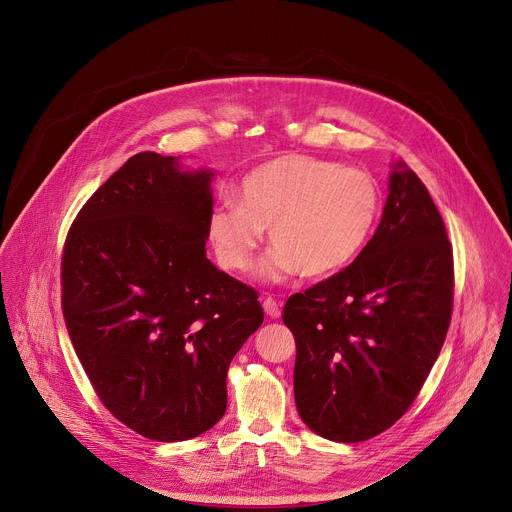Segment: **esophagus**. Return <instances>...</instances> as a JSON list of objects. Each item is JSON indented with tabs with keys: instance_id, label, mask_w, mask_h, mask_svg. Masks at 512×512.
<instances>
[{
	"instance_id": "esophagus-1",
	"label": "esophagus",
	"mask_w": 512,
	"mask_h": 512,
	"mask_svg": "<svg viewBox=\"0 0 512 512\" xmlns=\"http://www.w3.org/2000/svg\"><path fill=\"white\" fill-rule=\"evenodd\" d=\"M264 311H266V316H270V318H281V303L277 301V299H272V297H266L264 299Z\"/></svg>"
}]
</instances>
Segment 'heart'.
I'll return each instance as SVG.
<instances>
[{
  "instance_id": "heart-1",
  "label": "heart",
  "mask_w": 512,
  "mask_h": 512,
  "mask_svg": "<svg viewBox=\"0 0 512 512\" xmlns=\"http://www.w3.org/2000/svg\"><path fill=\"white\" fill-rule=\"evenodd\" d=\"M381 192L363 170L309 155H285L252 170L240 184V203L211 213L209 238L229 270H248L264 229L274 252L272 277L301 272L326 279L359 258L375 229Z\"/></svg>"
}]
</instances>
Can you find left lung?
<instances>
[{"label": "left lung", "instance_id": "obj_1", "mask_svg": "<svg viewBox=\"0 0 512 512\" xmlns=\"http://www.w3.org/2000/svg\"><path fill=\"white\" fill-rule=\"evenodd\" d=\"M453 309V250L426 186L389 174L381 223L359 258L287 299L295 404L316 435L361 443L400 420L443 348Z\"/></svg>", "mask_w": 512, "mask_h": 512}]
</instances>
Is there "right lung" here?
Instances as JSON below:
<instances>
[{"label": "right lung", "mask_w": 512, "mask_h": 512, "mask_svg": "<svg viewBox=\"0 0 512 512\" xmlns=\"http://www.w3.org/2000/svg\"><path fill=\"white\" fill-rule=\"evenodd\" d=\"M213 170L141 151L77 213L63 318L102 404L151 441L199 437L227 408V369L264 311L207 258Z\"/></svg>", "instance_id": "1"}]
</instances>
